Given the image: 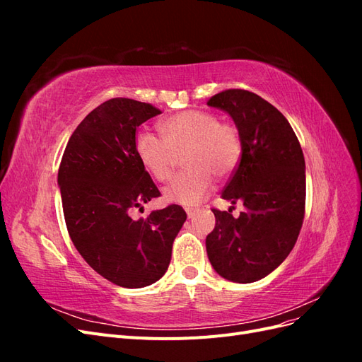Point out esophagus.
Wrapping results in <instances>:
<instances>
[{"label":"esophagus","instance_id":"esophagus-1","mask_svg":"<svg viewBox=\"0 0 362 362\" xmlns=\"http://www.w3.org/2000/svg\"><path fill=\"white\" fill-rule=\"evenodd\" d=\"M194 208H190V206H187V208H185V213H187V217L190 218V217H193V214H194Z\"/></svg>","mask_w":362,"mask_h":362}]
</instances>
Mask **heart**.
<instances>
[{"instance_id":"1","label":"heart","mask_w":362,"mask_h":362,"mask_svg":"<svg viewBox=\"0 0 362 362\" xmlns=\"http://www.w3.org/2000/svg\"><path fill=\"white\" fill-rule=\"evenodd\" d=\"M161 137L139 131L134 152L152 178L166 181L182 156L185 170L163 190L170 204L196 205L213 189V177L226 180L238 168L243 154L242 136L233 122H221L205 110H184L166 117L160 125Z\"/></svg>"}]
</instances>
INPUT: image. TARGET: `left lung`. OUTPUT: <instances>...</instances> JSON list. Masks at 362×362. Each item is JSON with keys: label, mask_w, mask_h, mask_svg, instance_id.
<instances>
[{"label": "left lung", "mask_w": 362, "mask_h": 362, "mask_svg": "<svg viewBox=\"0 0 362 362\" xmlns=\"http://www.w3.org/2000/svg\"><path fill=\"white\" fill-rule=\"evenodd\" d=\"M210 107L226 112L240 131L243 154L222 198L242 202L238 217L213 210L206 255L222 278L259 281L288 257L305 216V158L291 125L261 96L229 89L211 96Z\"/></svg>", "instance_id": "left-lung-1"}]
</instances>
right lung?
<instances>
[{
	"mask_svg": "<svg viewBox=\"0 0 362 362\" xmlns=\"http://www.w3.org/2000/svg\"><path fill=\"white\" fill-rule=\"evenodd\" d=\"M161 112L128 98L98 105L72 133L59 168L68 233L96 273L125 288L166 273L173 240L187 214L180 205L133 218L160 192L134 152L136 129Z\"/></svg>",
	"mask_w": 362,
	"mask_h": 362,
	"instance_id": "right-lung-1",
	"label": "right lung"
}]
</instances>
